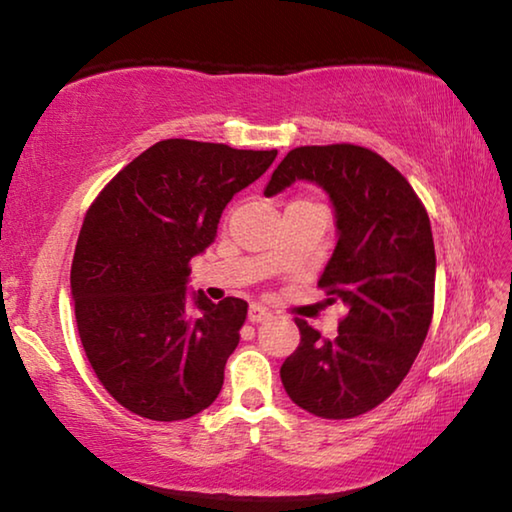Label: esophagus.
I'll return each instance as SVG.
<instances>
[{"mask_svg": "<svg viewBox=\"0 0 512 512\" xmlns=\"http://www.w3.org/2000/svg\"><path fill=\"white\" fill-rule=\"evenodd\" d=\"M271 318V311L262 305H250L248 309V320L250 323H264V320Z\"/></svg>", "mask_w": 512, "mask_h": 512, "instance_id": "esophagus-1", "label": "esophagus"}]
</instances>
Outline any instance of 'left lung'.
Returning a JSON list of instances; mask_svg holds the SVG:
<instances>
[{
	"instance_id": "obj_1",
	"label": "left lung",
	"mask_w": 512,
	"mask_h": 512,
	"mask_svg": "<svg viewBox=\"0 0 512 512\" xmlns=\"http://www.w3.org/2000/svg\"><path fill=\"white\" fill-rule=\"evenodd\" d=\"M318 185L334 205L336 248L318 287L341 300L336 339L296 318L300 345L282 363L284 391L327 420L375 409L409 375L433 316L436 250L427 210L400 171L354 144L300 146L266 185Z\"/></svg>"
}]
</instances>
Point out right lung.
I'll return each mask as SVG.
<instances>
[{
    "label": "right lung",
    "mask_w": 512,
    "mask_h": 512,
    "mask_svg": "<svg viewBox=\"0 0 512 512\" xmlns=\"http://www.w3.org/2000/svg\"><path fill=\"white\" fill-rule=\"evenodd\" d=\"M277 151L162 140L126 164L85 214L72 262L76 327L103 388L142 418L173 422L207 409L239 345L248 302L189 293L232 196Z\"/></svg>",
    "instance_id": "add662e5"
}]
</instances>
